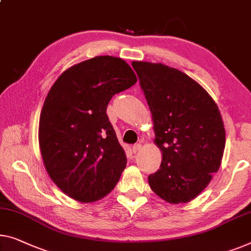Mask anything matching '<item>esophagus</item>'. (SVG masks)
<instances>
[{"mask_svg":"<svg viewBox=\"0 0 251 251\" xmlns=\"http://www.w3.org/2000/svg\"><path fill=\"white\" fill-rule=\"evenodd\" d=\"M141 149H142V144L141 143H136V144L133 145L132 151H133V153H136L137 151H140Z\"/></svg>","mask_w":251,"mask_h":251,"instance_id":"obj_1","label":"esophagus"}]
</instances>
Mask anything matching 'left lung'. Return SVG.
<instances>
[{
  "mask_svg": "<svg viewBox=\"0 0 251 251\" xmlns=\"http://www.w3.org/2000/svg\"><path fill=\"white\" fill-rule=\"evenodd\" d=\"M162 151L160 169L149 176L156 195L169 203L195 198L221 166L226 129L219 108L200 84L161 63L133 62Z\"/></svg>",
  "mask_w": 251,
  "mask_h": 251,
  "instance_id": "8db88e82",
  "label": "left lung"
}]
</instances>
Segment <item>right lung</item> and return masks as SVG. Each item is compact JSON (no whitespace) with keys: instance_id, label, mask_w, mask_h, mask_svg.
Returning a JSON list of instances; mask_svg holds the SVG:
<instances>
[{"instance_id":"right-lung-1","label":"right lung","mask_w":251,"mask_h":251,"mask_svg":"<svg viewBox=\"0 0 251 251\" xmlns=\"http://www.w3.org/2000/svg\"><path fill=\"white\" fill-rule=\"evenodd\" d=\"M136 81L122 58L97 56L66 70L50 90L40 115V151L51 180L66 195L95 201L117 185L127 158L107 106Z\"/></svg>"}]
</instances>
